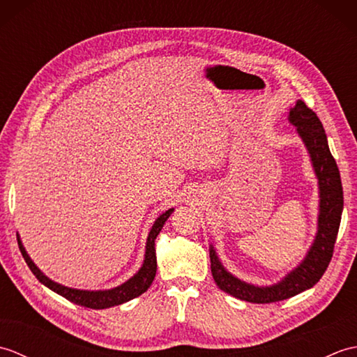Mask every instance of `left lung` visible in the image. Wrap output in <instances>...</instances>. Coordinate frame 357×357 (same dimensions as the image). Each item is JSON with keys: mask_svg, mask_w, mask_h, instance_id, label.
I'll list each match as a JSON object with an SVG mask.
<instances>
[{"mask_svg": "<svg viewBox=\"0 0 357 357\" xmlns=\"http://www.w3.org/2000/svg\"><path fill=\"white\" fill-rule=\"evenodd\" d=\"M288 123L296 127V133L304 142L319 188V213L312 245L293 270L271 285L245 282L227 270L215 247L210 244L211 275L222 291L241 301L253 304H270L284 301L312 288L327 270L337 238L340 216L344 210V192L335 158L331 156L327 135L316 113L304 101L298 100L288 113Z\"/></svg>", "mask_w": 357, "mask_h": 357, "instance_id": "obj_1", "label": "left lung"}]
</instances>
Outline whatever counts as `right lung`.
<instances>
[{"instance_id": "add662e5", "label": "right lung", "mask_w": 357, "mask_h": 357, "mask_svg": "<svg viewBox=\"0 0 357 357\" xmlns=\"http://www.w3.org/2000/svg\"><path fill=\"white\" fill-rule=\"evenodd\" d=\"M174 208L165 210L164 213L159 215L156 218V221L151 225V229L149 231L147 242H146V255H144V261L141 268L135 273V275L127 279L126 282H123L118 287L109 288V290H79V288H72V287H66L63 284H58L55 280H52L47 278L44 273L36 267V264L32 261L26 252L24 245H22L20 234L17 233L18 238V245L22 253V257L27 262L29 268L32 270L36 279L40 280L43 285L50 288L52 291L58 293L63 298L69 299L73 304H78L81 307H87V308H95V310H102V308H110L115 305H121L124 302L132 301L135 298H138L144 291L149 290V287L151 285L156 275V252H155V239L159 234V231L162 230V227L165 224L167 219L173 213Z\"/></svg>"}]
</instances>
